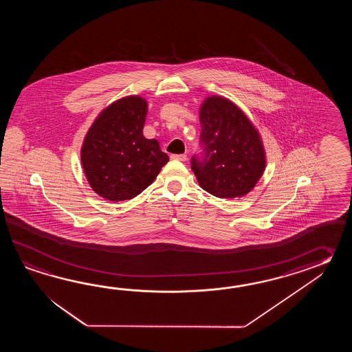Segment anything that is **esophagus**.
Returning <instances> with one entry per match:
<instances>
[{"label": "esophagus", "instance_id": "esophagus-1", "mask_svg": "<svg viewBox=\"0 0 352 352\" xmlns=\"http://www.w3.org/2000/svg\"><path fill=\"white\" fill-rule=\"evenodd\" d=\"M171 158H173V160H177V161H182V162H184V161H186L187 156L186 155H171Z\"/></svg>", "mask_w": 352, "mask_h": 352}]
</instances>
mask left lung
<instances>
[{"label": "left lung", "instance_id": "8db88e82", "mask_svg": "<svg viewBox=\"0 0 352 352\" xmlns=\"http://www.w3.org/2000/svg\"><path fill=\"white\" fill-rule=\"evenodd\" d=\"M200 123L204 156L191 160L199 185L220 199L249 194L267 165L259 131L238 105L221 96L205 98Z\"/></svg>", "mask_w": 352, "mask_h": 352}]
</instances>
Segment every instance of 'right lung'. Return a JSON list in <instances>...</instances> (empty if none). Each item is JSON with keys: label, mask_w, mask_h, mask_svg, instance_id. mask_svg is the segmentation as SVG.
Segmentation results:
<instances>
[{"label": "right lung", "mask_w": 352, "mask_h": 352, "mask_svg": "<svg viewBox=\"0 0 352 352\" xmlns=\"http://www.w3.org/2000/svg\"><path fill=\"white\" fill-rule=\"evenodd\" d=\"M147 112L144 98H120L98 114L84 137L82 171L93 191L105 200L133 199L170 160L157 140L143 135Z\"/></svg>", "instance_id": "right-lung-1"}]
</instances>
